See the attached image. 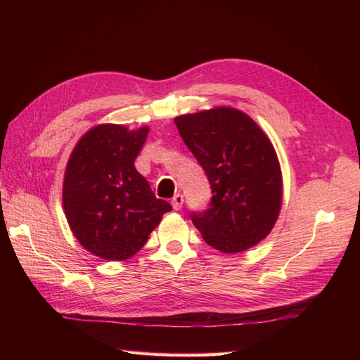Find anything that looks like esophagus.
Returning a JSON list of instances; mask_svg holds the SVG:
<instances>
[{
	"instance_id": "34e87169",
	"label": "esophagus",
	"mask_w": 360,
	"mask_h": 360,
	"mask_svg": "<svg viewBox=\"0 0 360 360\" xmlns=\"http://www.w3.org/2000/svg\"><path fill=\"white\" fill-rule=\"evenodd\" d=\"M182 204H184V196H182L181 193H176V195L173 196V200H172L173 209H174V210H181Z\"/></svg>"
}]
</instances>
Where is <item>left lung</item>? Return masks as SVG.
Returning <instances> with one entry per match:
<instances>
[{
	"instance_id": "8db88e82",
	"label": "left lung",
	"mask_w": 360,
	"mask_h": 360,
	"mask_svg": "<svg viewBox=\"0 0 360 360\" xmlns=\"http://www.w3.org/2000/svg\"><path fill=\"white\" fill-rule=\"evenodd\" d=\"M174 125L210 182L209 209L190 213L204 241L236 254L264 240L283 196L280 162L269 137L231 106L182 114Z\"/></svg>"
}]
</instances>
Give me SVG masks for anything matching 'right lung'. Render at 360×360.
Wrapping results in <instances>:
<instances>
[{
	"label": "right lung",
	"instance_id": "right-lung-1",
	"mask_svg": "<svg viewBox=\"0 0 360 360\" xmlns=\"http://www.w3.org/2000/svg\"><path fill=\"white\" fill-rule=\"evenodd\" d=\"M148 128L102 124L80 137L68 160L63 207L75 238L108 262L133 257L172 205L158 200L134 159Z\"/></svg>",
	"mask_w": 360,
	"mask_h": 360
}]
</instances>
